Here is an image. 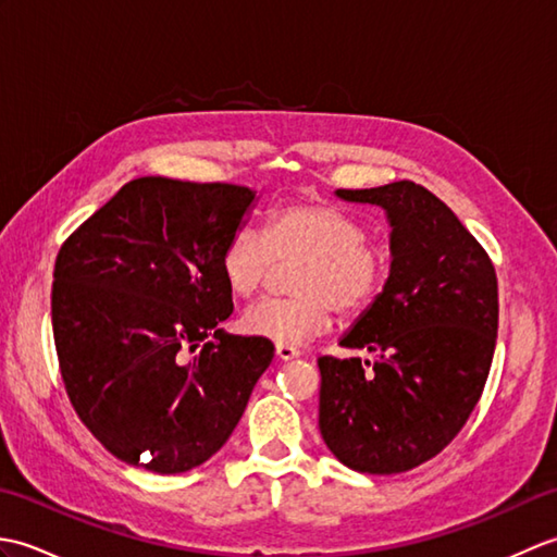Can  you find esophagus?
Masks as SVG:
<instances>
[{
  "mask_svg": "<svg viewBox=\"0 0 557 557\" xmlns=\"http://www.w3.org/2000/svg\"><path fill=\"white\" fill-rule=\"evenodd\" d=\"M275 354H277V359L289 361V359H297L299 357V349L292 347V345H277Z\"/></svg>",
  "mask_w": 557,
  "mask_h": 557,
  "instance_id": "esophagus-1",
  "label": "esophagus"
}]
</instances>
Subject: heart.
<instances>
[{"label": "heart", "instance_id": "1", "mask_svg": "<svg viewBox=\"0 0 557 557\" xmlns=\"http://www.w3.org/2000/svg\"><path fill=\"white\" fill-rule=\"evenodd\" d=\"M294 297L263 299L242 315L244 333L277 345H299L325 333L335 311L359 318L387 277V253L351 210L330 200H292L265 220V234L236 230L220 253V272L234 297H253L277 263H297Z\"/></svg>", "mask_w": 557, "mask_h": 557}]
</instances>
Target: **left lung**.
<instances>
[{
	"instance_id": "left-lung-1",
	"label": "left lung",
	"mask_w": 557,
	"mask_h": 557,
	"mask_svg": "<svg viewBox=\"0 0 557 557\" xmlns=\"http://www.w3.org/2000/svg\"><path fill=\"white\" fill-rule=\"evenodd\" d=\"M337 196L385 208L393 265L339 342L371 359H318V429L349 469L399 474L443 453L479 405L498 337V277L429 188L393 182Z\"/></svg>"
}]
</instances>
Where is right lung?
Returning <instances> with one entry per match:
<instances>
[{"instance_id":"right-lung-1","label":"right lung","mask_w":557,"mask_h":557,"mask_svg":"<svg viewBox=\"0 0 557 557\" xmlns=\"http://www.w3.org/2000/svg\"><path fill=\"white\" fill-rule=\"evenodd\" d=\"M253 198L246 186L140 176L59 248V371L83 425L126 465H203L275 357L265 337L218 330L234 309L220 253Z\"/></svg>"}]
</instances>
